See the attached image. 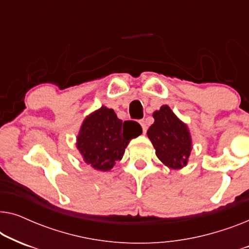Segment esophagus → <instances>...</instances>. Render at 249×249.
Segmentation results:
<instances>
[{
    "mask_svg": "<svg viewBox=\"0 0 249 249\" xmlns=\"http://www.w3.org/2000/svg\"><path fill=\"white\" fill-rule=\"evenodd\" d=\"M139 124H141L142 128V134H146V131H147V124H146V122L144 120H141L139 121Z\"/></svg>",
    "mask_w": 249,
    "mask_h": 249,
    "instance_id": "esophagus-1",
    "label": "esophagus"
}]
</instances>
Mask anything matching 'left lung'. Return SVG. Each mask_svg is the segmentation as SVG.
Listing matches in <instances>:
<instances>
[{"label": "left lung", "instance_id": "8db88e82", "mask_svg": "<svg viewBox=\"0 0 249 249\" xmlns=\"http://www.w3.org/2000/svg\"><path fill=\"white\" fill-rule=\"evenodd\" d=\"M154 124L147 131L148 138L154 146L156 155L172 169L186 165L192 151V139L187 129L168 105H163L153 114Z\"/></svg>", "mask_w": 249, "mask_h": 249}]
</instances>
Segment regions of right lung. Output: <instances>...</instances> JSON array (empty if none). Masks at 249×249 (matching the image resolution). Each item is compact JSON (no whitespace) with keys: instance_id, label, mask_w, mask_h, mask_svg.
Instances as JSON below:
<instances>
[{"instance_id":"add662e5","label":"right lung","mask_w":249,"mask_h":249,"mask_svg":"<svg viewBox=\"0 0 249 249\" xmlns=\"http://www.w3.org/2000/svg\"><path fill=\"white\" fill-rule=\"evenodd\" d=\"M117 118L114 111L102 107L86 118L77 138V147L87 164L100 171H108L115 161L121 160L124 148L131 138L142 134L137 124L124 128V124Z\"/></svg>"}]
</instances>
